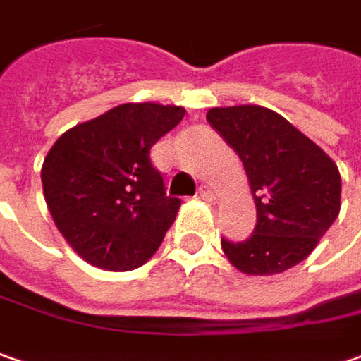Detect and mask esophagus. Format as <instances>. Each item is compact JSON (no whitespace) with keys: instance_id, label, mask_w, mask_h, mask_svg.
I'll return each mask as SVG.
<instances>
[{"instance_id":"34e87169","label":"esophagus","mask_w":361,"mask_h":361,"mask_svg":"<svg viewBox=\"0 0 361 361\" xmlns=\"http://www.w3.org/2000/svg\"><path fill=\"white\" fill-rule=\"evenodd\" d=\"M200 197L206 200V202H210V204H214V202H216V190L210 188V185H202V188H200Z\"/></svg>"}]
</instances>
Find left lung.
Wrapping results in <instances>:
<instances>
[{
	"label": "left lung",
	"mask_w": 361,
	"mask_h": 361,
	"mask_svg": "<svg viewBox=\"0 0 361 361\" xmlns=\"http://www.w3.org/2000/svg\"><path fill=\"white\" fill-rule=\"evenodd\" d=\"M206 118L243 159L257 206L248 240L222 238L230 264L244 274L267 276L305 260L341 208L337 165L267 106H216Z\"/></svg>",
	"instance_id": "8db88e82"
}]
</instances>
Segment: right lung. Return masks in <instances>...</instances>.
I'll return each mask as SVG.
<instances>
[{"label":"right lung","mask_w":361,"mask_h":361,"mask_svg":"<svg viewBox=\"0 0 361 361\" xmlns=\"http://www.w3.org/2000/svg\"><path fill=\"white\" fill-rule=\"evenodd\" d=\"M185 109L125 102L62 133L42 165L56 228L72 250L104 271H133L164 243L181 200L165 194L151 147Z\"/></svg>","instance_id":"right-lung-1"}]
</instances>
